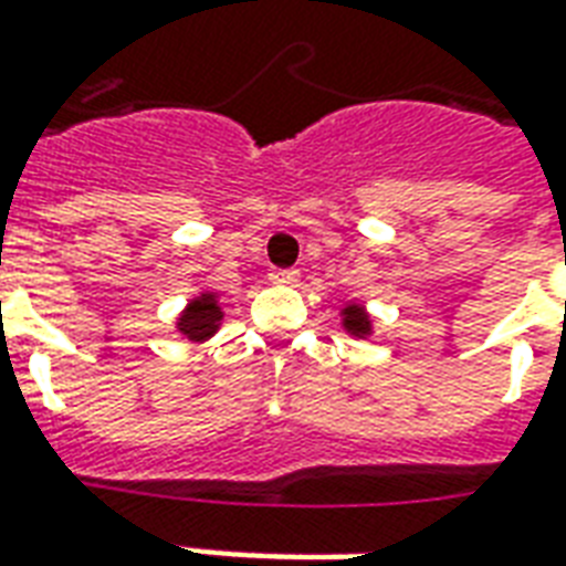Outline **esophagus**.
Here are the masks:
<instances>
[{"mask_svg": "<svg viewBox=\"0 0 566 566\" xmlns=\"http://www.w3.org/2000/svg\"><path fill=\"white\" fill-rule=\"evenodd\" d=\"M296 275H300V270H294V266H287V270H282V266H275V270H270V282H275V284H294Z\"/></svg>", "mask_w": 566, "mask_h": 566, "instance_id": "obj_1", "label": "esophagus"}]
</instances>
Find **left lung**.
<instances>
[{
  "instance_id": "8db88e82",
  "label": "left lung",
  "mask_w": 566,
  "mask_h": 566,
  "mask_svg": "<svg viewBox=\"0 0 566 566\" xmlns=\"http://www.w3.org/2000/svg\"><path fill=\"white\" fill-rule=\"evenodd\" d=\"M345 327H348L352 333H357V336H364V333L369 331L367 315H364L357 306H348L345 308Z\"/></svg>"
}]
</instances>
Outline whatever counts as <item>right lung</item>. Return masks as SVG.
Wrapping results in <instances>:
<instances>
[{
	"mask_svg": "<svg viewBox=\"0 0 566 566\" xmlns=\"http://www.w3.org/2000/svg\"><path fill=\"white\" fill-rule=\"evenodd\" d=\"M218 321H221V308L214 306L211 296H202V300H193L187 306V312L178 321V331L185 333L187 339H206L218 331Z\"/></svg>",
	"mask_w": 566,
	"mask_h": 566,
	"instance_id": "obj_1",
	"label": "right lung"
}]
</instances>
